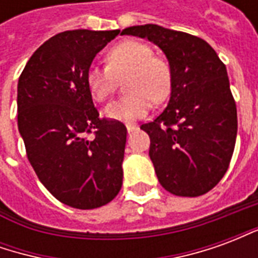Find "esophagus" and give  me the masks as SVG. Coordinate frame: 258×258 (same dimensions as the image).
<instances>
[{"label": "esophagus", "mask_w": 258, "mask_h": 258, "mask_svg": "<svg viewBox=\"0 0 258 258\" xmlns=\"http://www.w3.org/2000/svg\"><path fill=\"white\" fill-rule=\"evenodd\" d=\"M137 128H138V127H137V125H133V124H128V125H127V131H128V134H131V133L135 131Z\"/></svg>", "instance_id": "esophagus-1"}]
</instances>
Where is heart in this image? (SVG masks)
<instances>
[{
    "mask_svg": "<svg viewBox=\"0 0 258 258\" xmlns=\"http://www.w3.org/2000/svg\"><path fill=\"white\" fill-rule=\"evenodd\" d=\"M125 76V91L130 94L103 109V116L109 120L131 123L148 113L152 102L163 101L170 94V64L153 55L151 45L138 40H127L110 48L106 66L92 64L87 70L85 83L94 101L105 102Z\"/></svg>",
    "mask_w": 258,
    "mask_h": 258,
    "instance_id": "heart-1",
    "label": "heart"
}]
</instances>
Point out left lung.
Listing matches in <instances>:
<instances>
[{"instance_id":"left-lung-1","label":"left lung","mask_w":258,"mask_h":258,"mask_svg":"<svg viewBox=\"0 0 258 258\" xmlns=\"http://www.w3.org/2000/svg\"><path fill=\"white\" fill-rule=\"evenodd\" d=\"M121 34L156 44L171 68L167 107L141 125L159 182L177 196L207 194L227 173L238 133L225 64L205 40L184 31L144 25Z\"/></svg>"}]
</instances>
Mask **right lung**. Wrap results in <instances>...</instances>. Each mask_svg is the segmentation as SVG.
<instances>
[{"label":"right lung","mask_w":258,"mask_h":258,"mask_svg":"<svg viewBox=\"0 0 258 258\" xmlns=\"http://www.w3.org/2000/svg\"><path fill=\"white\" fill-rule=\"evenodd\" d=\"M118 33H59L31 55L18 83V127L27 159L41 184L74 209L107 205L123 185L127 128L99 118L85 83L96 53Z\"/></svg>","instance_id":"1"}]
</instances>
